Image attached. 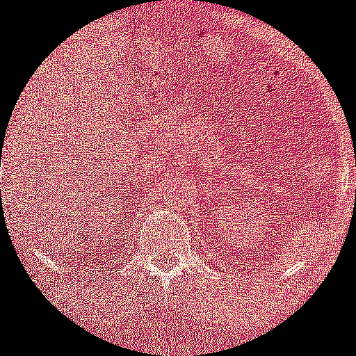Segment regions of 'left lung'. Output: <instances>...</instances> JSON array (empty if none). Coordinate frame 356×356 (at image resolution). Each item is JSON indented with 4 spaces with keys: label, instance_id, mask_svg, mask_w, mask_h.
Segmentation results:
<instances>
[{
    "label": "left lung",
    "instance_id": "8db88e82",
    "mask_svg": "<svg viewBox=\"0 0 356 356\" xmlns=\"http://www.w3.org/2000/svg\"><path fill=\"white\" fill-rule=\"evenodd\" d=\"M234 271H235V269H234ZM238 275H241V273H238Z\"/></svg>",
    "mask_w": 356,
    "mask_h": 356
}]
</instances>
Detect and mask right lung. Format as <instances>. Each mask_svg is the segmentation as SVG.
<instances>
[{"label":"right lung","instance_id":"right-lung-1","mask_svg":"<svg viewBox=\"0 0 356 356\" xmlns=\"http://www.w3.org/2000/svg\"><path fill=\"white\" fill-rule=\"evenodd\" d=\"M119 264H121V263H119ZM119 264H115L114 268H107V271H114V269H119Z\"/></svg>","mask_w":356,"mask_h":356}]
</instances>
